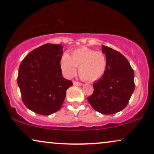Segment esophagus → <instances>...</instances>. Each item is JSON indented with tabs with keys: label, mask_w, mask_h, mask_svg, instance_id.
I'll return each instance as SVG.
<instances>
[{
	"label": "esophagus",
	"mask_w": 154,
	"mask_h": 154,
	"mask_svg": "<svg viewBox=\"0 0 154 154\" xmlns=\"http://www.w3.org/2000/svg\"><path fill=\"white\" fill-rule=\"evenodd\" d=\"M73 84H74V85H76V86H82V83L81 82H77V81H73Z\"/></svg>",
	"instance_id": "obj_1"
}]
</instances>
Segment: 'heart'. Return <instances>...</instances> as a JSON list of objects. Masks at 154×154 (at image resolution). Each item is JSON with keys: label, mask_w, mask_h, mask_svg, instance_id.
I'll return each instance as SVG.
<instances>
[{"label": "heart", "mask_w": 154, "mask_h": 154, "mask_svg": "<svg viewBox=\"0 0 154 154\" xmlns=\"http://www.w3.org/2000/svg\"><path fill=\"white\" fill-rule=\"evenodd\" d=\"M107 57L102 51L88 47H81L72 51L71 56L65 54L61 59V68L66 77H72L79 68V75L82 79L93 82L102 77L107 68Z\"/></svg>", "instance_id": "b5f03b06"}]
</instances>
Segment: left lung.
Returning a JSON list of instances; mask_svg holds the SVG:
<instances>
[{"instance_id": "obj_1", "label": "left lung", "mask_w": 154, "mask_h": 154, "mask_svg": "<svg viewBox=\"0 0 154 154\" xmlns=\"http://www.w3.org/2000/svg\"><path fill=\"white\" fill-rule=\"evenodd\" d=\"M107 57V68L103 77L95 82L94 93L88 101L96 111L103 114H115L124 109L135 90L134 71L123 54L103 46Z\"/></svg>"}]
</instances>
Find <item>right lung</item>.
<instances>
[{"label": "right lung", "instance_id": "add662e5", "mask_svg": "<svg viewBox=\"0 0 154 154\" xmlns=\"http://www.w3.org/2000/svg\"><path fill=\"white\" fill-rule=\"evenodd\" d=\"M61 45L45 44L23 58L17 84L26 107L38 114L49 115L61 107L72 82L63 77Z\"/></svg>", "mask_w": 154, "mask_h": 154}]
</instances>
